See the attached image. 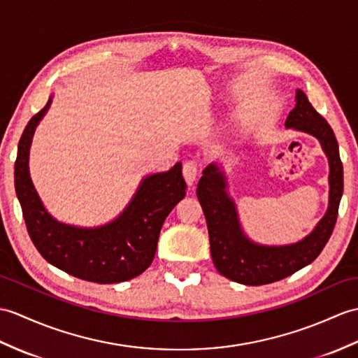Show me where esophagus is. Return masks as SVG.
Instances as JSON below:
<instances>
[{
  "instance_id": "34e87169",
  "label": "esophagus",
  "mask_w": 358,
  "mask_h": 358,
  "mask_svg": "<svg viewBox=\"0 0 358 358\" xmlns=\"http://www.w3.org/2000/svg\"><path fill=\"white\" fill-rule=\"evenodd\" d=\"M182 176H185L187 185L192 186L196 176H198V164L195 162H192V160L186 162L185 164H182Z\"/></svg>"
}]
</instances>
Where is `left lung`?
I'll list each match as a JSON object with an SVG mask.
<instances>
[{
    "label": "left lung",
    "instance_id": "8db88e82",
    "mask_svg": "<svg viewBox=\"0 0 358 358\" xmlns=\"http://www.w3.org/2000/svg\"><path fill=\"white\" fill-rule=\"evenodd\" d=\"M285 127L317 137L329 160L328 210L301 243L284 247H265L252 243L241 230L235 204L226 194V180L218 166H207L198 181L196 196L209 230L215 267L222 276L244 285L271 284L311 264L327 245L337 221L340 198L343 194V166L334 131L314 110L301 90H297L296 106L288 114Z\"/></svg>",
    "mask_w": 358,
    "mask_h": 358
}]
</instances>
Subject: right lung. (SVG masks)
Returning <instances> with one entry per match:
<instances>
[{"label": "right lung", "mask_w": 358, "mask_h": 358, "mask_svg": "<svg viewBox=\"0 0 358 358\" xmlns=\"http://www.w3.org/2000/svg\"><path fill=\"white\" fill-rule=\"evenodd\" d=\"M50 103L52 99L27 123L15 162V190L31 243L47 262L74 278L96 284L137 278L154 259L166 217L186 195L181 163L146 177L124 212L106 226L80 229L57 222L44 209L29 173L33 132Z\"/></svg>", "instance_id": "add662e5"}]
</instances>
